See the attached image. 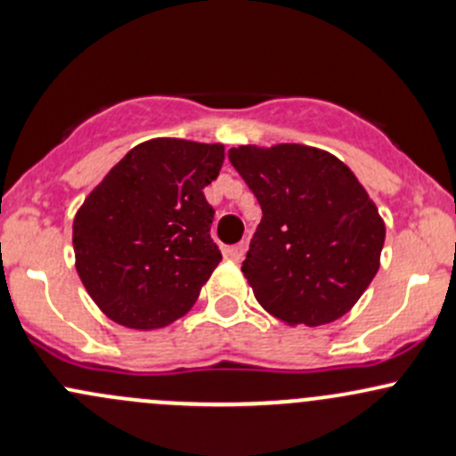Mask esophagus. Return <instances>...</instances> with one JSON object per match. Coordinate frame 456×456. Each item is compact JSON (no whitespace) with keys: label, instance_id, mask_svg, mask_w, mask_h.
Instances as JSON below:
<instances>
[{"label":"esophagus","instance_id":"obj_1","mask_svg":"<svg viewBox=\"0 0 456 456\" xmlns=\"http://www.w3.org/2000/svg\"><path fill=\"white\" fill-rule=\"evenodd\" d=\"M246 249H248L246 243H237V246L226 248V256H228L232 263H241L243 256H246Z\"/></svg>","mask_w":456,"mask_h":456}]
</instances>
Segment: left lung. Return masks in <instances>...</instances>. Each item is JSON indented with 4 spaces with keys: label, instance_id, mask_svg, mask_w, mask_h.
<instances>
[{
    "label": "left lung",
    "instance_id": "obj_1",
    "mask_svg": "<svg viewBox=\"0 0 456 456\" xmlns=\"http://www.w3.org/2000/svg\"><path fill=\"white\" fill-rule=\"evenodd\" d=\"M232 167L263 219L243 261L258 305L287 326H324L359 302L380 267L385 222L352 169L300 143L239 145Z\"/></svg>",
    "mask_w": 456,
    "mask_h": 456
}]
</instances>
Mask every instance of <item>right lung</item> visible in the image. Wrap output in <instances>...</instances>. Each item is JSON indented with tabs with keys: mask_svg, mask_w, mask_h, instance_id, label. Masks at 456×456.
<instances>
[{
	"mask_svg": "<svg viewBox=\"0 0 456 456\" xmlns=\"http://www.w3.org/2000/svg\"><path fill=\"white\" fill-rule=\"evenodd\" d=\"M222 143L160 136L132 148L73 217L76 269L115 324L156 330L187 315L222 261L204 198Z\"/></svg>",
	"mask_w": 456,
	"mask_h": 456,
	"instance_id": "1",
	"label": "right lung"
}]
</instances>
